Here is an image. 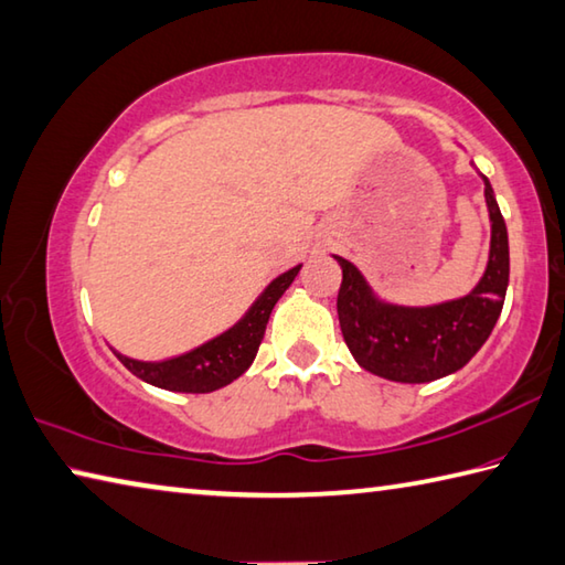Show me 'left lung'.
I'll return each instance as SVG.
<instances>
[{
    "label": "left lung",
    "mask_w": 565,
    "mask_h": 565,
    "mask_svg": "<svg viewBox=\"0 0 565 565\" xmlns=\"http://www.w3.org/2000/svg\"><path fill=\"white\" fill-rule=\"evenodd\" d=\"M484 180L491 239L484 274L475 289L429 306H403L383 299L353 262L333 254L343 281L338 291V321L348 351L367 373L393 383H433L457 373L499 321L509 286V234L504 217Z\"/></svg>",
    "instance_id": "8db88e82"
}]
</instances>
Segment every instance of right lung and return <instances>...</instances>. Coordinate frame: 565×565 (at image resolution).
<instances>
[{"label": "right lung", "mask_w": 565, "mask_h": 565, "mask_svg": "<svg viewBox=\"0 0 565 565\" xmlns=\"http://www.w3.org/2000/svg\"><path fill=\"white\" fill-rule=\"evenodd\" d=\"M299 271L301 264H296L289 271L276 276V279L256 296V301L237 323L227 328L224 333L214 335L212 341L192 348L188 353L168 358V361L160 363L132 361V358L120 353H116V358L132 375L140 377V381L170 390V393H214V390L230 385L232 381H237L242 373L249 371L256 351H259L262 345V338L274 306L294 284Z\"/></svg>", "instance_id": "obj_1"}]
</instances>
